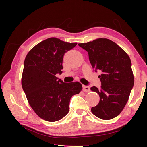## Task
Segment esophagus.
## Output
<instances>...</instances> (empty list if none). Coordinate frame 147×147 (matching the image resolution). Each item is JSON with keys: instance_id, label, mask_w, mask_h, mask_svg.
<instances>
[{"instance_id": "obj_1", "label": "esophagus", "mask_w": 147, "mask_h": 147, "mask_svg": "<svg viewBox=\"0 0 147 147\" xmlns=\"http://www.w3.org/2000/svg\"><path fill=\"white\" fill-rule=\"evenodd\" d=\"M83 90L84 92H89L90 90V87L88 86L83 85Z\"/></svg>"}]
</instances>
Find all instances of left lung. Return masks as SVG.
Here are the masks:
<instances>
[{
  "instance_id": "8db88e82",
  "label": "left lung",
  "mask_w": 147,
  "mask_h": 147,
  "mask_svg": "<svg viewBox=\"0 0 147 147\" xmlns=\"http://www.w3.org/2000/svg\"><path fill=\"white\" fill-rule=\"evenodd\" d=\"M78 45L88 52L94 71L101 72L98 76L101 88H91L100 96L99 103L91 109L92 112L102 119H113L125 107L133 87L130 58L117 44L107 38H98Z\"/></svg>"
}]
</instances>
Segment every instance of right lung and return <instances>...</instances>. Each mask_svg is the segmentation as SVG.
<instances>
[{
	"instance_id": "obj_1",
	"label": "right lung",
	"mask_w": 147,
	"mask_h": 147,
	"mask_svg": "<svg viewBox=\"0 0 147 147\" xmlns=\"http://www.w3.org/2000/svg\"><path fill=\"white\" fill-rule=\"evenodd\" d=\"M76 45L49 38L34 47L24 60L23 91L33 110L47 121H57L66 115L71 98L82 89L79 82L64 83L55 76L62 73L65 53Z\"/></svg>"
}]
</instances>
